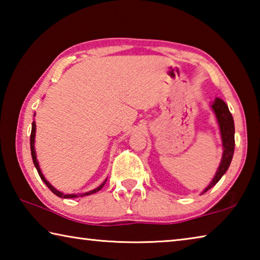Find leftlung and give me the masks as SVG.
Segmentation results:
<instances>
[{"label":"left lung","mask_w":260,"mask_h":260,"mask_svg":"<svg viewBox=\"0 0 260 260\" xmlns=\"http://www.w3.org/2000/svg\"><path fill=\"white\" fill-rule=\"evenodd\" d=\"M211 108H212L219 124L220 134H221V140H222L223 152H222L221 162H220L217 173H215L212 181H211V183L204 189L202 193L206 192L209 189L212 188L214 184L221 179L222 175L226 173V171L231 165L233 155H234V149H235L234 119H233V116L230 112V109H228L227 104L223 102L221 99L217 98L214 100L212 105H211Z\"/></svg>","instance_id":"obj_1"}]
</instances>
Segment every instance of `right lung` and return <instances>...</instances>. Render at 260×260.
Listing matches in <instances>:
<instances>
[{
	"instance_id": "right-lung-1",
	"label": "right lung",
	"mask_w": 260,
	"mask_h": 260,
	"mask_svg": "<svg viewBox=\"0 0 260 260\" xmlns=\"http://www.w3.org/2000/svg\"><path fill=\"white\" fill-rule=\"evenodd\" d=\"M35 129H37V127H35V121H33V122H32V131H30V153H32V159H33V162H34V166L37 167L38 173H39V175H40V178H41L42 181L47 184V187L49 188L50 190H51L52 192H54L56 196L60 197V199H74V197H82V196L91 195V193H94V192H96V191H99V190H101V189L103 188V186L105 184V182H107V180H105V181H104L102 184H101V186H99L98 188H96V189H93V190L87 191V192H85V193H79V195H78V193H63V192H60V191L57 190L56 188L52 187L51 184L47 181L46 178L43 177V174H42L41 170H40V166H39V162H38V159H37V153H35V149H34Z\"/></svg>"
}]
</instances>
